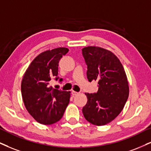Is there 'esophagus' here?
Wrapping results in <instances>:
<instances>
[{"instance_id":"1","label":"esophagus","mask_w":151,"mask_h":151,"mask_svg":"<svg viewBox=\"0 0 151 151\" xmlns=\"http://www.w3.org/2000/svg\"><path fill=\"white\" fill-rule=\"evenodd\" d=\"M78 94H79V92H76V91H73V90L72 91V95L73 96H76Z\"/></svg>"}]
</instances>
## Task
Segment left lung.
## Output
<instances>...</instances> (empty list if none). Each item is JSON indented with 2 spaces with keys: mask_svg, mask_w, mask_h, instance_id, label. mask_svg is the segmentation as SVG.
<instances>
[{
  "mask_svg": "<svg viewBox=\"0 0 151 151\" xmlns=\"http://www.w3.org/2000/svg\"><path fill=\"white\" fill-rule=\"evenodd\" d=\"M82 53L87 66V79L99 84L97 92L85 93L87 102L83 113L90 123L104 125L114 120L125 105L129 96L127 76L120 60L109 50L89 46Z\"/></svg>",
  "mask_w": 151,
  "mask_h": 151,
  "instance_id": "left-lung-1",
  "label": "left lung"
}]
</instances>
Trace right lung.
<instances>
[{
    "instance_id": "right-lung-1",
    "label": "right lung",
    "mask_w": 151,
    "mask_h": 151,
    "mask_svg": "<svg viewBox=\"0 0 151 151\" xmlns=\"http://www.w3.org/2000/svg\"><path fill=\"white\" fill-rule=\"evenodd\" d=\"M68 52V48L58 47L40 53L23 76L21 91L24 106L40 124H52L59 121L69 103L70 92L50 87L52 79H59V61Z\"/></svg>"
}]
</instances>
